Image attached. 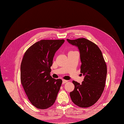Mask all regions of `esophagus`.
<instances>
[{"instance_id":"esophagus-1","label":"esophagus","mask_w":124,"mask_h":124,"mask_svg":"<svg viewBox=\"0 0 124 124\" xmlns=\"http://www.w3.org/2000/svg\"><path fill=\"white\" fill-rule=\"evenodd\" d=\"M67 81H67V80H66L63 79V80H62V83H63V84H64V83H66Z\"/></svg>"}]
</instances>
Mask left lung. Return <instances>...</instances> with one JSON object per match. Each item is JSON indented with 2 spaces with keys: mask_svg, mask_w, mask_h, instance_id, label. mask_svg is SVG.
Segmentation results:
<instances>
[{
  "mask_svg": "<svg viewBox=\"0 0 124 124\" xmlns=\"http://www.w3.org/2000/svg\"><path fill=\"white\" fill-rule=\"evenodd\" d=\"M71 45L79 50L81 65L80 72L84 76L82 84L73 81L75 88L70 92L71 100L76 105L88 108L93 105L102 93L107 74L106 63L97 46L85 38L71 40Z\"/></svg>",
  "mask_w": 124,
  "mask_h": 124,
  "instance_id": "left-lung-1",
  "label": "left lung"
}]
</instances>
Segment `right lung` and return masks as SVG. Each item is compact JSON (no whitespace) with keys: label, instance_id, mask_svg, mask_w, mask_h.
<instances>
[{"label":"right lung","instance_id":"add662e5","mask_svg":"<svg viewBox=\"0 0 124 124\" xmlns=\"http://www.w3.org/2000/svg\"><path fill=\"white\" fill-rule=\"evenodd\" d=\"M64 40H43L25 52L21 65V81L28 98L39 109H46L54 103L62 81L50 75L56 52Z\"/></svg>","mask_w":124,"mask_h":124}]
</instances>
